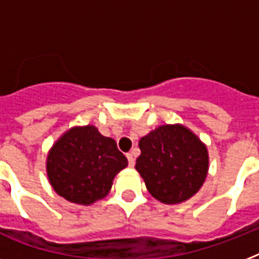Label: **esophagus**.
Masks as SVG:
<instances>
[{"label":"esophagus","mask_w":259,"mask_h":259,"mask_svg":"<svg viewBox=\"0 0 259 259\" xmlns=\"http://www.w3.org/2000/svg\"><path fill=\"white\" fill-rule=\"evenodd\" d=\"M126 157H127V161H129V166H134L136 164V158H134L133 153H127L126 154Z\"/></svg>","instance_id":"obj_1"}]
</instances>
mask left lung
I'll use <instances>...</instances> for the list:
<instances>
[{
	"label": "left lung",
	"instance_id": "8db88e82",
	"mask_svg": "<svg viewBox=\"0 0 259 259\" xmlns=\"http://www.w3.org/2000/svg\"><path fill=\"white\" fill-rule=\"evenodd\" d=\"M136 169L154 199L176 204L200 189L208 170L207 148L181 125H164L140 140Z\"/></svg>",
	"mask_w": 259,
	"mask_h": 259
}]
</instances>
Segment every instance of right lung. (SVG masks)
Here are the masks:
<instances>
[{
  "label": "right lung",
  "mask_w": 259,
  "mask_h": 259,
  "mask_svg": "<svg viewBox=\"0 0 259 259\" xmlns=\"http://www.w3.org/2000/svg\"><path fill=\"white\" fill-rule=\"evenodd\" d=\"M127 165V158L113 138L97 127L68 130L54 145L47 160V172L56 192L72 203L91 204L105 197L113 179Z\"/></svg>",
  "instance_id": "add662e5"
}]
</instances>
